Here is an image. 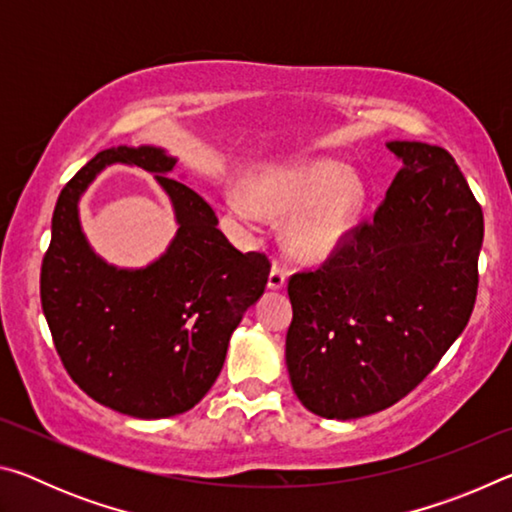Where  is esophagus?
Masks as SVG:
<instances>
[{
    "instance_id": "34e87169",
    "label": "esophagus",
    "mask_w": 512,
    "mask_h": 512,
    "mask_svg": "<svg viewBox=\"0 0 512 512\" xmlns=\"http://www.w3.org/2000/svg\"><path fill=\"white\" fill-rule=\"evenodd\" d=\"M287 284V266L280 259H275L271 266V275H268V289H282Z\"/></svg>"
}]
</instances>
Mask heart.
Masks as SVG:
<instances>
[{
    "label": "heart",
    "mask_w": 512,
    "mask_h": 512,
    "mask_svg": "<svg viewBox=\"0 0 512 512\" xmlns=\"http://www.w3.org/2000/svg\"><path fill=\"white\" fill-rule=\"evenodd\" d=\"M363 201L361 180L334 160L277 169L257 180L253 194L241 187L228 194L230 210L246 223L262 219V207L273 216H293L289 248L305 262H323L348 241L361 219Z\"/></svg>",
    "instance_id": "b5f03b06"
}]
</instances>
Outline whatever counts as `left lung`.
<instances>
[{
  "mask_svg": "<svg viewBox=\"0 0 512 512\" xmlns=\"http://www.w3.org/2000/svg\"><path fill=\"white\" fill-rule=\"evenodd\" d=\"M404 167L372 219L323 264L289 277L287 368L329 420L384 411L438 366L472 316L483 210L452 155L388 144Z\"/></svg>",
  "mask_w": 512,
  "mask_h": 512,
  "instance_id": "left-lung-1",
  "label": "left lung"
}]
</instances>
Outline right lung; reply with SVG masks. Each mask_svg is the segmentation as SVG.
<instances>
[{
    "label": "right lung",
    "mask_w": 512,
    "mask_h": 512,
    "mask_svg": "<svg viewBox=\"0 0 512 512\" xmlns=\"http://www.w3.org/2000/svg\"><path fill=\"white\" fill-rule=\"evenodd\" d=\"M112 161L159 173L181 228L158 263L119 272L94 256L78 223V196ZM176 160L153 146L94 155L60 192L40 268V300L67 375L103 406L133 418H171L203 400L223 368L232 332L262 296L264 253H241L192 187L169 178Z\"/></svg>",
    "instance_id": "1"
}]
</instances>
